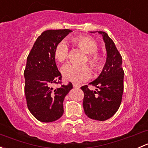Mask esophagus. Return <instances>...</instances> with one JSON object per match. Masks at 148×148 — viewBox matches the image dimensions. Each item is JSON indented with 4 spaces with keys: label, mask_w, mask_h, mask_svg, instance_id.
I'll return each mask as SVG.
<instances>
[{
    "label": "esophagus",
    "mask_w": 148,
    "mask_h": 148,
    "mask_svg": "<svg viewBox=\"0 0 148 148\" xmlns=\"http://www.w3.org/2000/svg\"><path fill=\"white\" fill-rule=\"evenodd\" d=\"M73 86L75 88H80L81 85L78 84H75V83H73Z\"/></svg>",
    "instance_id": "34e87169"
}]
</instances>
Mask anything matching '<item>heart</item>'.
Wrapping results in <instances>:
<instances>
[{"label": "heart", "instance_id": "heart-1", "mask_svg": "<svg viewBox=\"0 0 148 148\" xmlns=\"http://www.w3.org/2000/svg\"><path fill=\"white\" fill-rule=\"evenodd\" d=\"M71 43L88 53L86 62H89L95 71L102 70L104 65V59L97 51L98 46L95 39L89 36L80 35L71 38ZM53 58L60 64L64 63L68 59L69 49L65 43L61 42L53 49ZM62 74L66 79L74 82H82L90 77L92 70L86 65L77 66L67 64L62 68Z\"/></svg>", "mask_w": 148, "mask_h": 148}]
</instances>
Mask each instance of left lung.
<instances>
[{
    "instance_id": "obj_1",
    "label": "left lung",
    "mask_w": 148,
    "mask_h": 148,
    "mask_svg": "<svg viewBox=\"0 0 148 148\" xmlns=\"http://www.w3.org/2000/svg\"><path fill=\"white\" fill-rule=\"evenodd\" d=\"M102 34L107 51V59L97 79L89 83L97 87L90 90L87 85L82 86L84 92L83 107L85 114L93 120L104 121L112 117L120 107L124 90L122 60L114 41L107 33Z\"/></svg>"
}]
</instances>
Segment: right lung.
I'll list each match as a JSON object with an SVG mask.
<instances>
[{"label": "right lung", "mask_w": 148, "mask_h": 148, "mask_svg": "<svg viewBox=\"0 0 148 148\" xmlns=\"http://www.w3.org/2000/svg\"><path fill=\"white\" fill-rule=\"evenodd\" d=\"M71 31H44L37 38L27 57L24 70L26 103L30 112L40 122H53L63 115L64 99L73 88L71 82L53 88L55 84H62V74L53 58V49Z\"/></svg>", "instance_id": "1"}]
</instances>
